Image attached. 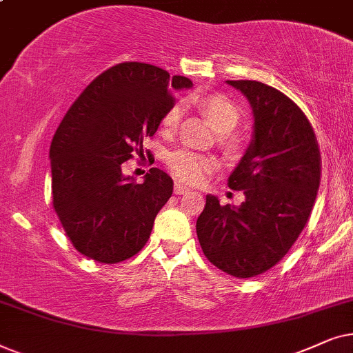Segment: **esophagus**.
<instances>
[{
  "label": "esophagus",
  "mask_w": 353,
  "mask_h": 353,
  "mask_svg": "<svg viewBox=\"0 0 353 353\" xmlns=\"http://www.w3.org/2000/svg\"><path fill=\"white\" fill-rule=\"evenodd\" d=\"M187 192H189V189H187L185 185H182V184L174 185V194L176 195H184V194H187Z\"/></svg>",
  "instance_id": "esophagus-1"
}]
</instances>
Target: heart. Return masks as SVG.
I'll use <instances>...</instances> for the list:
<instances>
[{"label": "heart", "mask_w": 353, "mask_h": 353, "mask_svg": "<svg viewBox=\"0 0 353 353\" xmlns=\"http://www.w3.org/2000/svg\"><path fill=\"white\" fill-rule=\"evenodd\" d=\"M200 110L205 112V116L211 121V124L221 132H229L239 124L241 119V111L236 103L231 98L221 93H211V95L201 97L196 100ZM181 119V106L174 105L166 111V114L163 116L161 125L163 130L166 132H172L177 128ZM224 143L229 148H236L239 140L234 135H225L223 139ZM166 164L176 179H179L185 184H200L211 171H214L218 163L213 157L208 154L192 152V150H174L168 154Z\"/></svg>", "instance_id": "b5f03b06"}]
</instances>
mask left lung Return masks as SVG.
<instances>
[{
	"instance_id": "left-lung-1",
	"label": "left lung",
	"mask_w": 353,
	"mask_h": 353,
	"mask_svg": "<svg viewBox=\"0 0 353 353\" xmlns=\"http://www.w3.org/2000/svg\"><path fill=\"white\" fill-rule=\"evenodd\" d=\"M247 97L253 111V139L229 176L243 190L239 206L206 195L196 219L205 256L234 278H253L283 260L312 214L321 177V157L303 111L266 83L228 81Z\"/></svg>"
}]
</instances>
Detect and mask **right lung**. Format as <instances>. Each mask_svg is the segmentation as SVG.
<instances>
[{"instance_id":"obj_1","label":"right lung","mask_w":353,"mask_h":353,"mask_svg":"<svg viewBox=\"0 0 353 353\" xmlns=\"http://www.w3.org/2000/svg\"><path fill=\"white\" fill-rule=\"evenodd\" d=\"M190 87V79L157 65L121 63L92 81L65 112L50 148L51 194L65 236L83 256L114 265L147 243L172 179L152 168L137 184L121 168L134 152L143 157V139L153 137L174 106V90Z\"/></svg>"}]
</instances>
